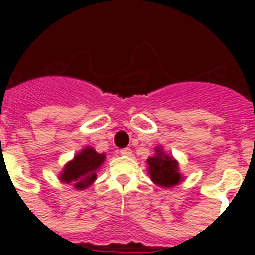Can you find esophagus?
<instances>
[{"label":"esophagus","instance_id":"esophagus-1","mask_svg":"<svg viewBox=\"0 0 255 255\" xmlns=\"http://www.w3.org/2000/svg\"><path fill=\"white\" fill-rule=\"evenodd\" d=\"M120 154L124 155V157H130L132 154V152L130 148H124V149L120 150Z\"/></svg>","mask_w":255,"mask_h":255}]
</instances>
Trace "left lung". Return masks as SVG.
Returning <instances> with one entry per match:
<instances>
[{
    "label": "left lung",
    "mask_w": 255,
    "mask_h": 255,
    "mask_svg": "<svg viewBox=\"0 0 255 255\" xmlns=\"http://www.w3.org/2000/svg\"><path fill=\"white\" fill-rule=\"evenodd\" d=\"M155 153L154 157H150L147 161L152 181L162 188L177 185L181 181L177 162L170 155L164 154L159 148H155Z\"/></svg>",
    "instance_id": "8db88e82"
}]
</instances>
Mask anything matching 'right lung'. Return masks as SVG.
Segmentation results:
<instances>
[{
	"instance_id": "obj_1",
	"label": "right lung",
	"mask_w": 255,
	"mask_h": 255,
	"mask_svg": "<svg viewBox=\"0 0 255 255\" xmlns=\"http://www.w3.org/2000/svg\"><path fill=\"white\" fill-rule=\"evenodd\" d=\"M106 155L97 153L93 148H85L66 164L61 175V181L73 184L76 189L88 188L97 179V170L105 162Z\"/></svg>"
}]
</instances>
